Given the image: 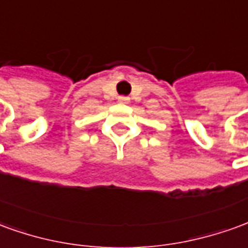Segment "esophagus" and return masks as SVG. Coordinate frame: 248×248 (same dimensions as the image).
<instances>
[{"instance_id": "obj_1", "label": "esophagus", "mask_w": 248, "mask_h": 248, "mask_svg": "<svg viewBox=\"0 0 248 248\" xmlns=\"http://www.w3.org/2000/svg\"><path fill=\"white\" fill-rule=\"evenodd\" d=\"M118 101H119V102H122V103H127L130 101V98L126 97V95H119Z\"/></svg>"}]
</instances>
